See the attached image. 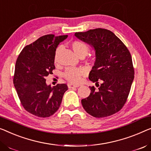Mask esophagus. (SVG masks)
I'll list each match as a JSON object with an SVG mask.
<instances>
[{"label": "esophagus", "instance_id": "obj_1", "mask_svg": "<svg viewBox=\"0 0 151 151\" xmlns=\"http://www.w3.org/2000/svg\"><path fill=\"white\" fill-rule=\"evenodd\" d=\"M78 86H79V85H74V84H72V83H68V88H75V87H78Z\"/></svg>", "mask_w": 151, "mask_h": 151}]
</instances>
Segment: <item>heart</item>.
Listing matches in <instances>:
<instances>
[{
  "label": "heart",
  "instance_id": "heart-1",
  "mask_svg": "<svg viewBox=\"0 0 151 151\" xmlns=\"http://www.w3.org/2000/svg\"><path fill=\"white\" fill-rule=\"evenodd\" d=\"M73 50L79 57L85 56L89 51V47L85 42L81 40H76L70 43ZM60 49V47L56 49L54 55V62L57 63L58 56ZM85 74V70L79 68H69L66 70L64 73V76L68 82L74 84H77L81 80L82 76Z\"/></svg>",
  "mask_w": 151,
  "mask_h": 151
}]
</instances>
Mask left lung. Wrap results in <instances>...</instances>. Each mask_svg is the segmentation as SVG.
Masks as SVG:
<instances>
[{
    "label": "left lung",
    "mask_w": 151,
    "mask_h": 151,
    "mask_svg": "<svg viewBox=\"0 0 151 151\" xmlns=\"http://www.w3.org/2000/svg\"><path fill=\"white\" fill-rule=\"evenodd\" d=\"M75 35L96 51V62L89 78L96 83L98 89L89 87L90 95L81 100L83 109L96 118L116 113L127 102L134 81L130 52L113 32L106 29L96 28Z\"/></svg>",
    "instance_id": "left-lung-1"
}]
</instances>
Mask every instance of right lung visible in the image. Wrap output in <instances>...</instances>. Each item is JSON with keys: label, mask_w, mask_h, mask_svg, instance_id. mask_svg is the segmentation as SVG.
<instances>
[{"label": "right lung", "mask_w": 151, "mask_h": 151, "mask_svg": "<svg viewBox=\"0 0 151 151\" xmlns=\"http://www.w3.org/2000/svg\"><path fill=\"white\" fill-rule=\"evenodd\" d=\"M68 35H47L26 45L15 63L13 83L20 102L26 111L38 117H49L59 109L66 84L53 87L45 77L53 74L54 55L58 44Z\"/></svg>", "instance_id": "obj_1"}]
</instances>
